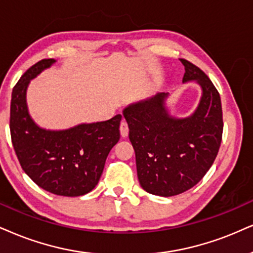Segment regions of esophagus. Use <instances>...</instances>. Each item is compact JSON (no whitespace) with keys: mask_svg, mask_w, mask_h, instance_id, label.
I'll return each mask as SVG.
<instances>
[{"mask_svg":"<svg viewBox=\"0 0 253 253\" xmlns=\"http://www.w3.org/2000/svg\"><path fill=\"white\" fill-rule=\"evenodd\" d=\"M120 130H121V135L122 137H126L129 135V126H127V123L126 121H122L121 122V126H120Z\"/></svg>","mask_w":253,"mask_h":253,"instance_id":"esophagus-1","label":"esophagus"}]
</instances>
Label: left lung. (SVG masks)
Listing matches in <instances>:
<instances>
[{
  "label": "left lung",
  "instance_id": "1",
  "mask_svg": "<svg viewBox=\"0 0 253 253\" xmlns=\"http://www.w3.org/2000/svg\"><path fill=\"white\" fill-rule=\"evenodd\" d=\"M183 82L196 81L202 97L190 117L174 118L165 108L168 92L133 103L123 110L135 149L137 176L146 192L171 197L193 186L216 160L223 135L219 92L191 62L180 60Z\"/></svg>",
  "mask_w": 253,
  "mask_h": 253
}]
</instances>
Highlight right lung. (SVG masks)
Listing matches in <instances>:
<instances>
[{
  "mask_svg": "<svg viewBox=\"0 0 253 253\" xmlns=\"http://www.w3.org/2000/svg\"><path fill=\"white\" fill-rule=\"evenodd\" d=\"M42 60L22 75L10 103V135L22 169L40 188L58 196H83L97 185L109 152L120 141L122 115L67 130L40 127L28 112L30 80L55 63Z\"/></svg>",
  "mask_w": 253,
  "mask_h": 253,
  "instance_id": "right-lung-1",
  "label": "right lung"
}]
</instances>
